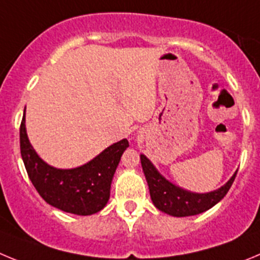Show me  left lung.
I'll return each instance as SVG.
<instances>
[{
	"instance_id": "left-lung-1",
	"label": "left lung",
	"mask_w": 260,
	"mask_h": 260,
	"mask_svg": "<svg viewBox=\"0 0 260 260\" xmlns=\"http://www.w3.org/2000/svg\"><path fill=\"white\" fill-rule=\"evenodd\" d=\"M140 158L154 206L159 211L177 217L198 215L211 209L212 206L225 197L237 175V172H235L228 182L216 190L210 193H193L168 181L159 174L158 170L144 154H141Z\"/></svg>"
}]
</instances>
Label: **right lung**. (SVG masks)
Segmentation results:
<instances>
[{
  "label": "right lung",
  "instance_id": "1",
  "mask_svg": "<svg viewBox=\"0 0 260 260\" xmlns=\"http://www.w3.org/2000/svg\"><path fill=\"white\" fill-rule=\"evenodd\" d=\"M127 139L115 142L90 162L59 170L45 163L35 151L25 131V109L20 124V154L29 180L45 202L64 212L92 215L101 211L110 198V188Z\"/></svg>",
  "mask_w": 260,
  "mask_h": 260
}]
</instances>
